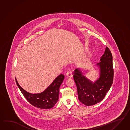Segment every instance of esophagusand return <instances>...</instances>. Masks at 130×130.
<instances>
[{
  "label": "esophagus",
  "instance_id": "34e87169",
  "mask_svg": "<svg viewBox=\"0 0 130 130\" xmlns=\"http://www.w3.org/2000/svg\"><path fill=\"white\" fill-rule=\"evenodd\" d=\"M66 76L68 78H71L73 76L72 72H71V71H69L67 72Z\"/></svg>",
  "mask_w": 130,
  "mask_h": 130
}]
</instances>
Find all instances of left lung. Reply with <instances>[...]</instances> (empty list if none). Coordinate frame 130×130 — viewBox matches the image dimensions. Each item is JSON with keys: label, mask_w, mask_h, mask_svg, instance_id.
Here are the masks:
<instances>
[{"label": "left lung", "mask_w": 130, "mask_h": 130, "mask_svg": "<svg viewBox=\"0 0 130 130\" xmlns=\"http://www.w3.org/2000/svg\"><path fill=\"white\" fill-rule=\"evenodd\" d=\"M100 60L96 64L100 69L99 77L94 82L87 78L79 69L73 72L79 101L86 106L93 105L101 101L113 82V57L108 47Z\"/></svg>", "instance_id": "1"}]
</instances>
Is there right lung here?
Here are the masks:
<instances>
[{
  "mask_svg": "<svg viewBox=\"0 0 130 130\" xmlns=\"http://www.w3.org/2000/svg\"><path fill=\"white\" fill-rule=\"evenodd\" d=\"M64 76L60 74L57 76L44 91L39 93L32 94L26 91L19 85L15 78L20 90L29 102L35 107L47 109L53 108L59 99V88L63 81Z\"/></svg>",
  "mask_w": 130,
  "mask_h": 130,
  "instance_id": "obj_1",
  "label": "right lung"
}]
</instances>
